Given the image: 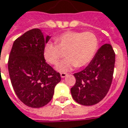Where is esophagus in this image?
<instances>
[{"label":"esophagus","mask_w":128,"mask_h":128,"mask_svg":"<svg viewBox=\"0 0 128 128\" xmlns=\"http://www.w3.org/2000/svg\"><path fill=\"white\" fill-rule=\"evenodd\" d=\"M60 76L62 78H65V77L67 76V74H65V73H62V74H60Z\"/></svg>","instance_id":"esophagus-1"}]
</instances>
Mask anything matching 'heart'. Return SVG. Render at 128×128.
Here are the masks:
<instances>
[{"mask_svg":"<svg viewBox=\"0 0 128 128\" xmlns=\"http://www.w3.org/2000/svg\"><path fill=\"white\" fill-rule=\"evenodd\" d=\"M54 42L46 43L43 56L50 64L56 65L60 61L62 52H66V58L56 66V70L62 73L88 65L93 60L99 47L98 38L92 32L66 31L56 36Z\"/></svg>","mask_w":128,"mask_h":128,"instance_id":"b5f03b06","label":"heart"}]
</instances>
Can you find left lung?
<instances>
[{
  "instance_id": "obj_1",
  "label": "left lung",
  "mask_w": 128,
  "mask_h": 128,
  "mask_svg": "<svg viewBox=\"0 0 128 128\" xmlns=\"http://www.w3.org/2000/svg\"><path fill=\"white\" fill-rule=\"evenodd\" d=\"M114 65L115 52L112 46L104 44L88 66L74 74L76 80L71 89L74 100L84 106H92L102 100L112 85Z\"/></svg>"
}]
</instances>
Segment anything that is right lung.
<instances>
[{"instance_id": "add662e5", "label": "right lung", "mask_w": 128, "mask_h": 128, "mask_svg": "<svg viewBox=\"0 0 128 128\" xmlns=\"http://www.w3.org/2000/svg\"><path fill=\"white\" fill-rule=\"evenodd\" d=\"M50 38L34 28L14 40L8 60V71L18 98L29 107L44 106L52 100L61 81L60 73L47 64L43 49Z\"/></svg>"}]
</instances>
